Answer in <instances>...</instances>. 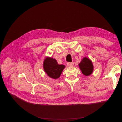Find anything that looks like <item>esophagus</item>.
I'll return each mask as SVG.
<instances>
[{"label":"esophagus","mask_w":122,"mask_h":122,"mask_svg":"<svg viewBox=\"0 0 122 122\" xmlns=\"http://www.w3.org/2000/svg\"><path fill=\"white\" fill-rule=\"evenodd\" d=\"M74 65L73 62H68L67 63V65L69 67H71V66H73Z\"/></svg>","instance_id":"obj_1"}]
</instances>
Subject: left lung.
I'll return each mask as SVG.
<instances>
[{"label": "left lung", "mask_w": 122, "mask_h": 122, "mask_svg": "<svg viewBox=\"0 0 122 122\" xmlns=\"http://www.w3.org/2000/svg\"><path fill=\"white\" fill-rule=\"evenodd\" d=\"M83 74L86 76L91 75L94 71L93 62L86 57H83L78 65Z\"/></svg>", "instance_id": "1"}]
</instances>
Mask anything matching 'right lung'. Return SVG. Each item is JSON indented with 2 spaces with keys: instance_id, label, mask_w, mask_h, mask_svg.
I'll return each instance as SVG.
<instances>
[{
  "instance_id": "obj_1",
  "label": "right lung",
  "mask_w": 122,
  "mask_h": 122,
  "mask_svg": "<svg viewBox=\"0 0 122 122\" xmlns=\"http://www.w3.org/2000/svg\"><path fill=\"white\" fill-rule=\"evenodd\" d=\"M43 66L46 74L54 79H57L60 77L65 68V65H59L55 58L48 56L44 59Z\"/></svg>"
}]
</instances>
